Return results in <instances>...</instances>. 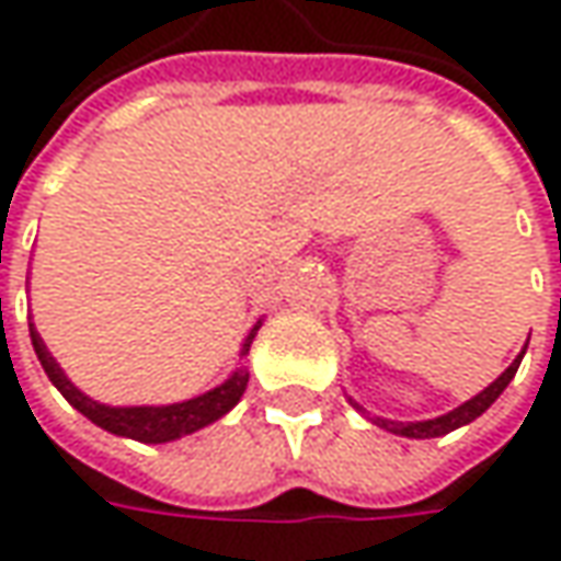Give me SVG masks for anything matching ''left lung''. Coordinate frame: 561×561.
<instances>
[{
	"instance_id": "obj_1",
	"label": "left lung",
	"mask_w": 561,
	"mask_h": 561,
	"mask_svg": "<svg viewBox=\"0 0 561 561\" xmlns=\"http://www.w3.org/2000/svg\"><path fill=\"white\" fill-rule=\"evenodd\" d=\"M528 350V346H525ZM522 358H525V353L515 358L512 365H508L503 375L496 377L490 387H484L478 397H471L468 402H462L459 409H453V412H446V415H440V419H427V421H390V419H371L377 424V427H383V431H390V434H399V437H415V440H427V437H443V434H449V431H456V427H462V424H468V421H474L478 415H484L486 409L500 399V393L508 387V380L515 377V371H518V365H522ZM353 402V399H350ZM358 412H362V405L358 402H353Z\"/></svg>"
}]
</instances>
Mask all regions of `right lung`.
<instances>
[{
	"label": "right lung",
	"mask_w": 561,
	"mask_h": 561,
	"mask_svg": "<svg viewBox=\"0 0 561 561\" xmlns=\"http://www.w3.org/2000/svg\"><path fill=\"white\" fill-rule=\"evenodd\" d=\"M259 324H262V321H259ZM259 324H255V328L249 331L247 340H243L240 356H247L249 353V343H252V336H255V331H259ZM31 340H33V353H36V358H39L43 371L49 375V380L58 387V393L68 399L80 415H87V419L93 421V424H99L102 431H108V434L130 437V440H140V443L178 440V437H186V434L199 431V427H205V424L218 421L221 415H227L237 402H240V397H243V390H247V383H249L247 368H237V371L227 377L225 383H218L215 390H208V393H203V397L184 399V402H171V405H105V402H96V399L83 397L75 383L65 377V371H61V368H58V362L49 356V350H46L43 336L36 334V328H33V324H31Z\"/></svg>",
	"instance_id": "add662e5"
}]
</instances>
